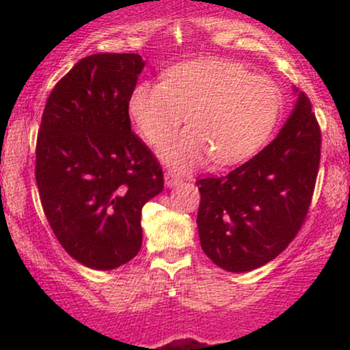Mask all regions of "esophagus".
<instances>
[{
	"instance_id": "esophagus-1",
	"label": "esophagus",
	"mask_w": 350,
	"mask_h": 350,
	"mask_svg": "<svg viewBox=\"0 0 350 350\" xmlns=\"http://www.w3.org/2000/svg\"><path fill=\"white\" fill-rule=\"evenodd\" d=\"M164 184H166V187H176L178 184H180V179L176 174H172V172H166L164 174Z\"/></svg>"
}]
</instances>
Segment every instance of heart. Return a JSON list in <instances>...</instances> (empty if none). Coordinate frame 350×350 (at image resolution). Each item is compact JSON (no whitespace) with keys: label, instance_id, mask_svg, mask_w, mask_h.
Segmentation results:
<instances>
[{"label":"heart","instance_id":"heart-1","mask_svg":"<svg viewBox=\"0 0 350 350\" xmlns=\"http://www.w3.org/2000/svg\"><path fill=\"white\" fill-rule=\"evenodd\" d=\"M281 107V90L273 80L222 59L174 66L164 82H139L128 100L136 130L154 146L166 142L186 115L187 130L159 151L178 171L192 170L208 156L217 164L243 161L270 138Z\"/></svg>","mask_w":350,"mask_h":350}]
</instances>
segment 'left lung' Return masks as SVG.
I'll use <instances>...</instances> for the list:
<instances>
[{
	"instance_id": "left-lung-1",
	"label": "left lung",
	"mask_w": 350,
	"mask_h": 350,
	"mask_svg": "<svg viewBox=\"0 0 350 350\" xmlns=\"http://www.w3.org/2000/svg\"><path fill=\"white\" fill-rule=\"evenodd\" d=\"M296 103L276 138L220 178L199 179L200 247L222 270L243 273L280 255L303 226L321 158L311 102Z\"/></svg>"
}]
</instances>
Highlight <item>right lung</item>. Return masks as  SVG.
<instances>
[{
  "label": "right lung",
  "instance_id": "1",
  "mask_svg": "<svg viewBox=\"0 0 350 350\" xmlns=\"http://www.w3.org/2000/svg\"><path fill=\"white\" fill-rule=\"evenodd\" d=\"M138 54L80 59L47 98L36 183L60 245L92 270H113L143 242L142 208L164 187L159 163L131 131L128 100Z\"/></svg>",
  "mask_w": 350,
  "mask_h": 350
}]
</instances>
